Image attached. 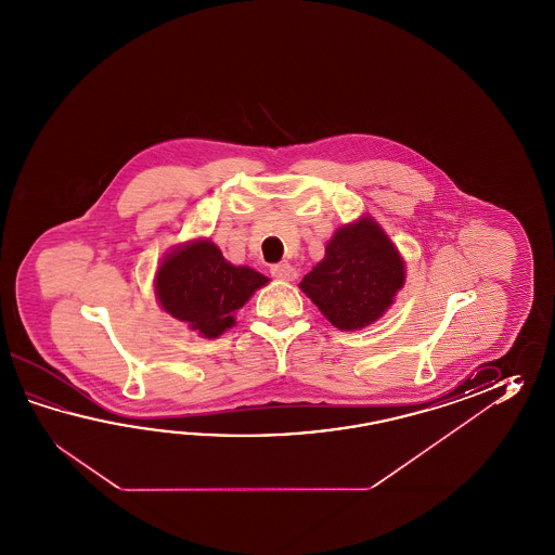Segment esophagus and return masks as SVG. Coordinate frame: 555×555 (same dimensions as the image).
Segmentation results:
<instances>
[{"mask_svg": "<svg viewBox=\"0 0 555 555\" xmlns=\"http://www.w3.org/2000/svg\"><path fill=\"white\" fill-rule=\"evenodd\" d=\"M270 272H272L273 278L283 280V282H294V280H297V270H295L292 263H273Z\"/></svg>", "mask_w": 555, "mask_h": 555, "instance_id": "esophagus-1", "label": "esophagus"}]
</instances>
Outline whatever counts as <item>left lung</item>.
I'll return each mask as SVG.
<instances>
[{"label": "left lung", "instance_id": "8db88e82", "mask_svg": "<svg viewBox=\"0 0 555 555\" xmlns=\"http://www.w3.org/2000/svg\"><path fill=\"white\" fill-rule=\"evenodd\" d=\"M404 280L401 251L365 214L331 236L323 260L301 280L299 289L331 325L359 331L387 313Z\"/></svg>", "mask_w": 555, "mask_h": 555}]
</instances>
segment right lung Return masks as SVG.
<instances>
[{"label":"right lung","mask_w":555,"mask_h":555,"mask_svg":"<svg viewBox=\"0 0 555 555\" xmlns=\"http://www.w3.org/2000/svg\"><path fill=\"white\" fill-rule=\"evenodd\" d=\"M270 282L248 266L225 260L210 237H196L166 254L154 273V295L168 315L204 339L236 325V311Z\"/></svg>","instance_id":"right-lung-1"}]
</instances>
